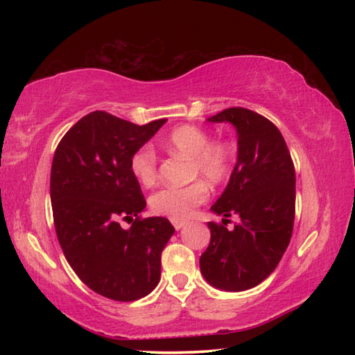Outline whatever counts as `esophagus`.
<instances>
[{"label":"esophagus","instance_id":"esophagus-1","mask_svg":"<svg viewBox=\"0 0 355 355\" xmlns=\"http://www.w3.org/2000/svg\"><path fill=\"white\" fill-rule=\"evenodd\" d=\"M173 227H175V230H180V228H183L186 225L184 220H172Z\"/></svg>","mask_w":355,"mask_h":355}]
</instances>
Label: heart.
<instances>
[{"instance_id":"b5f03b06","label":"heart","mask_w":355,"mask_h":355,"mask_svg":"<svg viewBox=\"0 0 355 355\" xmlns=\"http://www.w3.org/2000/svg\"><path fill=\"white\" fill-rule=\"evenodd\" d=\"M167 153H178L189 158V177H202L211 186L222 184L233 166V148L227 141H211L208 131L194 125H180L161 141ZM130 171L144 186L156 180V155L152 147L137 148L130 158ZM208 186L196 180L186 186H167L150 197V209L172 220L188 219L194 209L208 199Z\"/></svg>"}]
</instances>
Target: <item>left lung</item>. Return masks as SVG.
Masks as SVG:
<instances>
[{"mask_svg":"<svg viewBox=\"0 0 355 355\" xmlns=\"http://www.w3.org/2000/svg\"><path fill=\"white\" fill-rule=\"evenodd\" d=\"M208 122H228L238 133V158L211 211L239 220L228 230L208 222L211 239L200 257L209 285L244 291L271 275L290 244L296 205V173L279 128L245 107H228Z\"/></svg>","mask_w":355,"mask_h":355,"instance_id":"8db88e82","label":"left lung"}]
</instances>
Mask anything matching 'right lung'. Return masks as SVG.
<instances>
[{"label":"right lung","mask_w":355,"mask_h":355,"mask_svg":"<svg viewBox=\"0 0 355 355\" xmlns=\"http://www.w3.org/2000/svg\"><path fill=\"white\" fill-rule=\"evenodd\" d=\"M164 123L136 125L94 111L65 133L53 156L50 196L59 244L83 284L107 299L137 300L161 279V252L175 228L166 218L141 219L146 199L130 158ZM119 218L135 222L123 231Z\"/></svg>","instance_id":"obj_1"}]
</instances>
